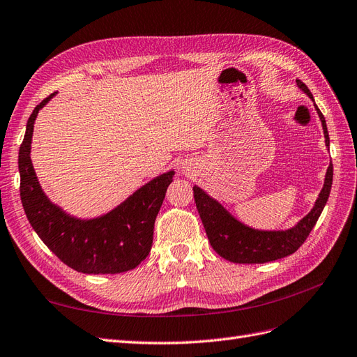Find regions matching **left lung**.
<instances>
[{
  "instance_id": "1",
  "label": "left lung",
  "mask_w": 357,
  "mask_h": 357,
  "mask_svg": "<svg viewBox=\"0 0 357 357\" xmlns=\"http://www.w3.org/2000/svg\"><path fill=\"white\" fill-rule=\"evenodd\" d=\"M298 86L307 94L312 101V94L302 80L296 79ZM319 118L323 126L324 142L329 148V133L326 127V119L317 105L314 103ZM333 166L332 162L328 167L324 176V185L320 195L314 203V208L305 215L296 226L287 230H259L252 229L247 224L241 222L224 208L221 203L206 195L200 187L195 185V200L202 218L203 227L206 230L211 247L215 250L222 259L233 263H266L282 257H287L296 251L305 239L308 238L312 227L317 222L320 213L329 199L332 188Z\"/></svg>"
}]
</instances>
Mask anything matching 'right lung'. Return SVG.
I'll use <instances>...</instances> for the list:
<instances>
[{"instance_id": "right-lung-1", "label": "right lung", "mask_w": 357, "mask_h": 357, "mask_svg": "<svg viewBox=\"0 0 357 357\" xmlns=\"http://www.w3.org/2000/svg\"><path fill=\"white\" fill-rule=\"evenodd\" d=\"M55 94L36 106L19 148L20 200L26 218L45 245L71 269L94 275L135 269L151 251L154 222L175 172L149 181L105 215L82 220L64 212L43 192L29 157L38 110Z\"/></svg>"}]
</instances>
